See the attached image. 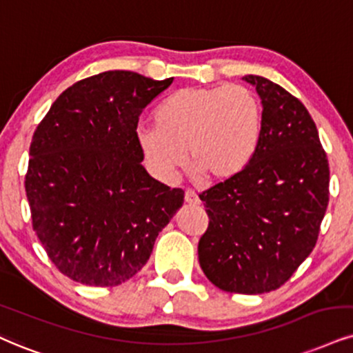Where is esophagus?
I'll use <instances>...</instances> for the list:
<instances>
[{
  "mask_svg": "<svg viewBox=\"0 0 353 353\" xmlns=\"http://www.w3.org/2000/svg\"><path fill=\"white\" fill-rule=\"evenodd\" d=\"M185 203H186V204H191V206H196V204H199L198 194L194 193V191L188 190V191H186V193H185Z\"/></svg>",
  "mask_w": 353,
  "mask_h": 353,
  "instance_id": "esophagus-1",
  "label": "esophagus"
}]
</instances>
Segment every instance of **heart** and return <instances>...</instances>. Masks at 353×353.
<instances>
[{
    "label": "heart",
    "mask_w": 353,
    "mask_h": 353,
    "mask_svg": "<svg viewBox=\"0 0 353 353\" xmlns=\"http://www.w3.org/2000/svg\"><path fill=\"white\" fill-rule=\"evenodd\" d=\"M154 123L137 130V143L155 176L172 181L188 154L199 176L224 181L241 173L255 154L262 103L241 85L188 86L157 108Z\"/></svg>",
    "instance_id": "b5f03b06"
}]
</instances>
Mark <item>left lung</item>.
Returning <instances> with one entry per match:
<instances>
[{
    "mask_svg": "<svg viewBox=\"0 0 353 353\" xmlns=\"http://www.w3.org/2000/svg\"><path fill=\"white\" fill-rule=\"evenodd\" d=\"M262 134L241 173L199 194L210 224L198 243L204 275L228 293L280 288L314 249L329 204V162L304 104L263 77Z\"/></svg>",
    "mask_w": 353,
    "mask_h": 353,
    "instance_id": "8db88e82",
    "label": "left lung"
}]
</instances>
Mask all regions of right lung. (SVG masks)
Here are the masks:
<instances>
[{
    "instance_id": "add662e5",
    "label": "right lung",
    "mask_w": 353,
    "mask_h": 353,
    "mask_svg": "<svg viewBox=\"0 0 353 353\" xmlns=\"http://www.w3.org/2000/svg\"><path fill=\"white\" fill-rule=\"evenodd\" d=\"M172 81L98 73L65 90L34 130L24 180L32 229L73 281H128L183 204V190L145 172L137 143L143 108Z\"/></svg>"
}]
</instances>
